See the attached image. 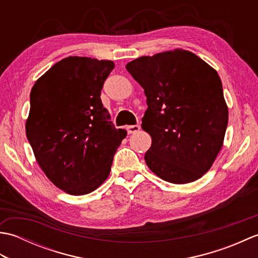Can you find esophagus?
I'll return each mask as SVG.
<instances>
[{
    "label": "esophagus",
    "instance_id": "esophagus-1",
    "mask_svg": "<svg viewBox=\"0 0 258 258\" xmlns=\"http://www.w3.org/2000/svg\"><path fill=\"white\" fill-rule=\"evenodd\" d=\"M140 128H141L140 125H128L127 127H126V130H127L128 134H134V133H136V132H139Z\"/></svg>",
    "mask_w": 258,
    "mask_h": 258
}]
</instances>
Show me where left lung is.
Wrapping results in <instances>:
<instances>
[{
	"label": "left lung",
	"instance_id": "obj_1",
	"mask_svg": "<svg viewBox=\"0 0 258 258\" xmlns=\"http://www.w3.org/2000/svg\"><path fill=\"white\" fill-rule=\"evenodd\" d=\"M125 68L144 89L149 106L142 118L152 138L146 165L173 184L201 178L220 153L227 127L220 75L182 48L141 56Z\"/></svg>",
	"mask_w": 258,
	"mask_h": 258
}]
</instances>
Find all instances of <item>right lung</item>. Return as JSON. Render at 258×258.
<instances>
[{
	"label": "right lung",
	"mask_w": 258,
	"mask_h": 258,
	"mask_svg": "<svg viewBox=\"0 0 258 258\" xmlns=\"http://www.w3.org/2000/svg\"><path fill=\"white\" fill-rule=\"evenodd\" d=\"M113 69L108 59L69 56L32 87L26 138L42 171L68 194L85 195L101 186L127 134L114 127L101 101Z\"/></svg>",
	"instance_id": "right-lung-1"
}]
</instances>
